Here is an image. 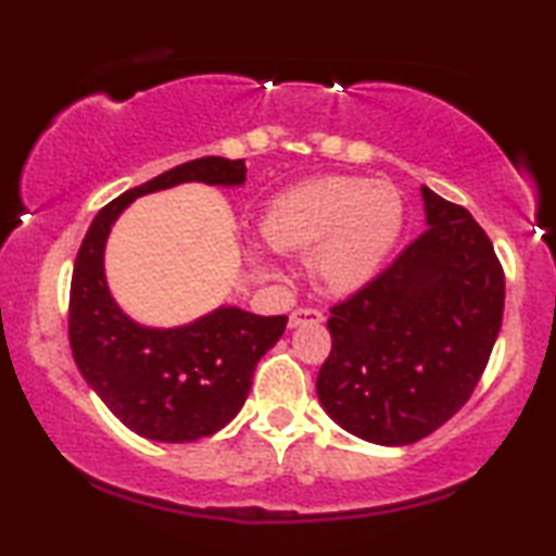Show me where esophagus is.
<instances>
[{
	"mask_svg": "<svg viewBox=\"0 0 556 556\" xmlns=\"http://www.w3.org/2000/svg\"><path fill=\"white\" fill-rule=\"evenodd\" d=\"M325 319V315L319 309H312V307H300L294 309L292 315H289V327H300V325H319Z\"/></svg>",
	"mask_w": 556,
	"mask_h": 556,
	"instance_id": "1",
	"label": "esophagus"
}]
</instances>
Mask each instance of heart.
<instances>
[{"instance_id": "heart-1", "label": "heart", "mask_w": 556, "mask_h": 556, "mask_svg": "<svg viewBox=\"0 0 556 556\" xmlns=\"http://www.w3.org/2000/svg\"><path fill=\"white\" fill-rule=\"evenodd\" d=\"M405 224V201L390 181L317 176L269 201L262 233L277 252H309V275L332 294H350L378 277ZM254 260L271 269L262 247Z\"/></svg>"}]
</instances>
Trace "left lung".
<instances>
[{
  "instance_id": "8db88e82",
  "label": "left lung",
  "mask_w": 556,
  "mask_h": 556,
  "mask_svg": "<svg viewBox=\"0 0 556 556\" xmlns=\"http://www.w3.org/2000/svg\"><path fill=\"white\" fill-rule=\"evenodd\" d=\"M428 229L334 304L317 397L348 433L416 443L464 408L502 330L504 271L464 206L420 186Z\"/></svg>"
}]
</instances>
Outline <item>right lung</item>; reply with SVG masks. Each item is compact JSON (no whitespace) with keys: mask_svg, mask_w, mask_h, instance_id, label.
Instances as JSON below:
<instances>
[{"mask_svg":"<svg viewBox=\"0 0 556 556\" xmlns=\"http://www.w3.org/2000/svg\"><path fill=\"white\" fill-rule=\"evenodd\" d=\"M244 159L206 155L121 193L92 218L70 285V348L85 382L132 433L191 443L229 424L244 405L254 367L277 345L285 315L222 304L193 323L148 327L125 315L105 277V244L132 201L181 184L244 186Z\"/></svg>","mask_w":556,"mask_h":556,"instance_id":"obj_1","label":"right lung"}]
</instances>
